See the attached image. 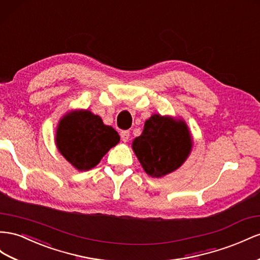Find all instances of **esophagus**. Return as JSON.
Masks as SVG:
<instances>
[{
  "label": "esophagus",
  "instance_id": "34e87169",
  "mask_svg": "<svg viewBox=\"0 0 260 260\" xmlns=\"http://www.w3.org/2000/svg\"><path fill=\"white\" fill-rule=\"evenodd\" d=\"M120 137H121V140L123 142H127L129 138H130V132L128 130H124V131H121L120 132Z\"/></svg>",
  "mask_w": 260,
  "mask_h": 260
}]
</instances>
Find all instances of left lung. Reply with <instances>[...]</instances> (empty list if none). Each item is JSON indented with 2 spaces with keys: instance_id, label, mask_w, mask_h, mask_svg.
Instances as JSON below:
<instances>
[{
  "instance_id": "obj_1",
  "label": "left lung",
  "mask_w": 260,
  "mask_h": 260,
  "mask_svg": "<svg viewBox=\"0 0 260 260\" xmlns=\"http://www.w3.org/2000/svg\"><path fill=\"white\" fill-rule=\"evenodd\" d=\"M190 131L181 119L154 114L142 135L132 142L133 152L151 177L159 178L179 168L191 152Z\"/></svg>"
}]
</instances>
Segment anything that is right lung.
Instances as JSON below:
<instances>
[{"label":"right lung","mask_w":260,"mask_h":260,"mask_svg":"<svg viewBox=\"0 0 260 260\" xmlns=\"http://www.w3.org/2000/svg\"><path fill=\"white\" fill-rule=\"evenodd\" d=\"M119 141L118 132L89 110L70 111L62 117L55 132L59 152L81 172L95 167Z\"/></svg>","instance_id":"right-lung-1"}]
</instances>
